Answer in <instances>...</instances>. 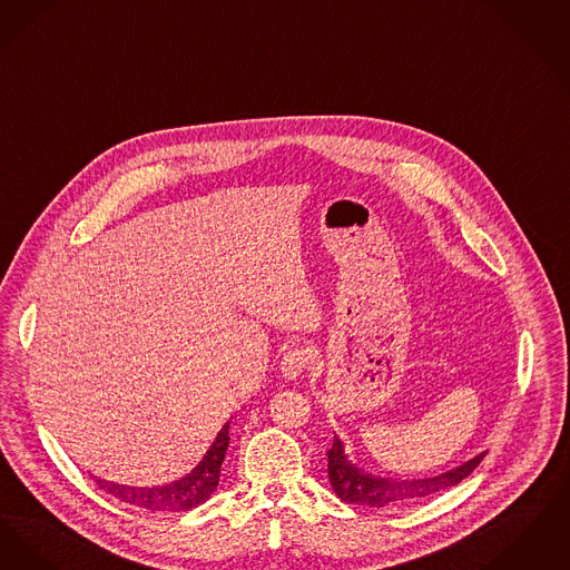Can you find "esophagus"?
I'll list each match as a JSON object with an SVG mask.
<instances>
[{"mask_svg":"<svg viewBox=\"0 0 570 570\" xmlns=\"http://www.w3.org/2000/svg\"><path fill=\"white\" fill-rule=\"evenodd\" d=\"M306 362H308V355H306L304 348H289V351L283 355V360H281V372H283L285 379L294 381V379H297V376L302 374V371L306 368Z\"/></svg>","mask_w":570,"mask_h":570,"instance_id":"obj_1","label":"esophagus"}]
</instances>
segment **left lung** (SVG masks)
<instances>
[{
    "label": "left lung",
    "mask_w": 570,
    "mask_h": 570,
    "mask_svg": "<svg viewBox=\"0 0 570 570\" xmlns=\"http://www.w3.org/2000/svg\"><path fill=\"white\" fill-rule=\"evenodd\" d=\"M483 458H485V451L466 460L464 464L451 471L439 472L434 476H421V479L379 476V474L364 472L357 464H353L345 451V443L334 434V443L327 451V476L336 495L348 504H364L372 509L402 507L458 485L481 464Z\"/></svg>",
    "instance_id": "left-lung-1"
}]
</instances>
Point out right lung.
<instances>
[{
  "mask_svg": "<svg viewBox=\"0 0 570 570\" xmlns=\"http://www.w3.org/2000/svg\"><path fill=\"white\" fill-rule=\"evenodd\" d=\"M227 445H229V421L223 425L213 445L208 446L198 466H194L185 476L164 485H153V488L119 485V483L98 479L99 490L147 511H164V513L189 511L202 504L204 500H208L217 490Z\"/></svg>",
  "mask_w": 570,
  "mask_h": 570,
  "instance_id": "obj_1",
  "label": "right lung"
}]
</instances>
